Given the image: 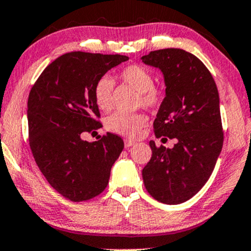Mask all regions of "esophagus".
I'll list each match as a JSON object with an SVG mask.
<instances>
[{"label": "esophagus", "mask_w": 251, "mask_h": 251, "mask_svg": "<svg viewBox=\"0 0 251 251\" xmlns=\"http://www.w3.org/2000/svg\"><path fill=\"white\" fill-rule=\"evenodd\" d=\"M135 145V141H133V140H125V146L126 148H129L131 146H134Z\"/></svg>", "instance_id": "esophagus-1"}]
</instances>
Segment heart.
<instances>
[{"mask_svg":"<svg viewBox=\"0 0 251 251\" xmlns=\"http://www.w3.org/2000/svg\"><path fill=\"white\" fill-rule=\"evenodd\" d=\"M120 79L137 91V104L146 109H157L164 101V92L153 85L154 76L148 69L139 64H129L118 74ZM114 83L109 76H101L93 87V98L101 111H107L111 106V93ZM147 125V117L141 112H115L106 120V128L111 133L126 137H135Z\"/></svg>","mask_w":251,"mask_h":251,"instance_id":"1","label":"heart"}]
</instances>
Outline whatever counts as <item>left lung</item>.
<instances>
[{
	"mask_svg": "<svg viewBox=\"0 0 251 251\" xmlns=\"http://www.w3.org/2000/svg\"><path fill=\"white\" fill-rule=\"evenodd\" d=\"M141 60L160 69L165 80L166 96L153 123L155 136L177 140L174 148L150 141L152 157L142 178L155 200L178 204L206 184L222 152L219 93L207 67L193 53L170 48Z\"/></svg>",
	"mask_w": 251,
	"mask_h": 251,
	"instance_id": "obj_1",
	"label": "left lung"
}]
</instances>
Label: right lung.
<instances>
[{
	"label": "right lung",
	"mask_w": 251,
	"mask_h": 251,
	"mask_svg": "<svg viewBox=\"0 0 251 251\" xmlns=\"http://www.w3.org/2000/svg\"><path fill=\"white\" fill-rule=\"evenodd\" d=\"M128 56L73 51L51 62L32 86L27 101L28 141L51 187L74 202L103 193L125 144L107 133L94 142L83 133L101 126L94 83Z\"/></svg>",
	"instance_id": "obj_1"
}]
</instances>
